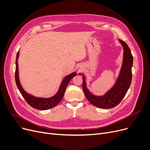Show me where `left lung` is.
I'll return each instance as SVG.
<instances>
[{
  "instance_id": "left-lung-1",
  "label": "left lung",
  "mask_w": 150,
  "mask_h": 150,
  "mask_svg": "<svg viewBox=\"0 0 150 150\" xmlns=\"http://www.w3.org/2000/svg\"><path fill=\"white\" fill-rule=\"evenodd\" d=\"M119 41L123 49V64L117 81L111 89L104 96L93 95L86 87L85 77L83 75V89L84 95L92 105L99 108L109 109L119 105L125 96L131 85L133 57L128 45L120 39Z\"/></svg>"
}]
</instances>
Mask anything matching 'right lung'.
<instances>
[{
  "label": "right lung",
  "instance_id": "1",
  "mask_svg": "<svg viewBox=\"0 0 150 150\" xmlns=\"http://www.w3.org/2000/svg\"><path fill=\"white\" fill-rule=\"evenodd\" d=\"M19 54V52H18L16 55V59L15 80H16V85L18 86V88L20 91L21 93L22 94L23 97L24 98V99L26 100V101L27 102L29 105H30L31 107H33L36 109L47 110V109L52 108L55 106H57L61 101L63 96H64L66 88L69 83L70 82V80L72 79L73 77L76 75V73L73 72L72 74H70V75L66 76L64 79L62 80L58 92L55 94L54 96L50 98H47L36 97L26 92L24 90H23L21 84V83L19 81V78L18 63Z\"/></svg>",
  "mask_w": 150,
  "mask_h": 150
}]
</instances>
